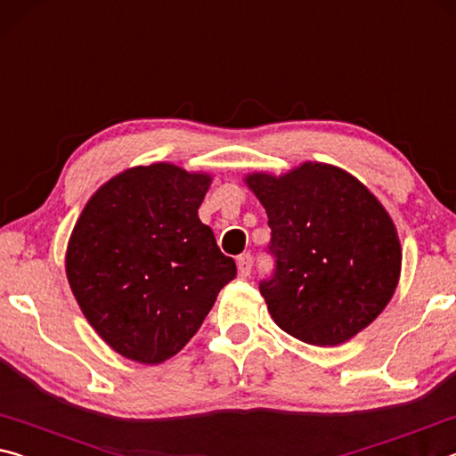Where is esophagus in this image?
I'll return each instance as SVG.
<instances>
[{"label":"esophagus","mask_w":456,"mask_h":456,"mask_svg":"<svg viewBox=\"0 0 456 456\" xmlns=\"http://www.w3.org/2000/svg\"><path fill=\"white\" fill-rule=\"evenodd\" d=\"M251 265H253V257L251 253H241V256L237 257V269L241 277H247L251 273Z\"/></svg>","instance_id":"1"}]
</instances>
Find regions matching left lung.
Wrapping results in <instances>:
<instances>
[{
  "label": "left lung",
  "instance_id": "left-lung-1",
  "mask_svg": "<svg viewBox=\"0 0 456 456\" xmlns=\"http://www.w3.org/2000/svg\"><path fill=\"white\" fill-rule=\"evenodd\" d=\"M247 184L265 207L273 272L259 281L277 326L338 346L372 323L396 289L400 241L378 199L342 168L305 163Z\"/></svg>",
  "mask_w": 456,
  "mask_h": 456
}]
</instances>
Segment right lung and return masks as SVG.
Returning <instances> with one entry per match:
<instances>
[{"label": "right lung", "mask_w": 456, "mask_h": 456, "mask_svg": "<svg viewBox=\"0 0 456 456\" xmlns=\"http://www.w3.org/2000/svg\"><path fill=\"white\" fill-rule=\"evenodd\" d=\"M209 183L168 163L128 168L94 192L76 223L68 281L90 326L125 358L175 356L237 273L199 219Z\"/></svg>", "instance_id": "1"}]
</instances>
